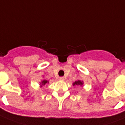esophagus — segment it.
Returning a JSON list of instances; mask_svg holds the SVG:
<instances>
[{
	"mask_svg": "<svg viewBox=\"0 0 125 125\" xmlns=\"http://www.w3.org/2000/svg\"><path fill=\"white\" fill-rule=\"evenodd\" d=\"M59 80H60V81H64L65 79H64V78H63V77H60V78H59Z\"/></svg>",
	"mask_w": 125,
	"mask_h": 125,
	"instance_id": "esophagus-1",
	"label": "esophagus"
}]
</instances>
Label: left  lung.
<instances>
[{
    "label": "left lung",
    "instance_id": "left-lung-1",
    "mask_svg": "<svg viewBox=\"0 0 125 125\" xmlns=\"http://www.w3.org/2000/svg\"><path fill=\"white\" fill-rule=\"evenodd\" d=\"M73 86H76V85H80V86H82L83 85V81H81V80H77L76 82H74L73 83Z\"/></svg>",
    "mask_w": 125,
    "mask_h": 125
}]
</instances>
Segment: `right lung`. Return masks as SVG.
<instances>
[{"label": "right lung", "instance_id": "1", "mask_svg": "<svg viewBox=\"0 0 125 125\" xmlns=\"http://www.w3.org/2000/svg\"><path fill=\"white\" fill-rule=\"evenodd\" d=\"M49 83V81H47V80H44V79H43V80H42L41 82L40 83V87H42L43 85H45V84Z\"/></svg>", "mask_w": 125, "mask_h": 125}]
</instances>
